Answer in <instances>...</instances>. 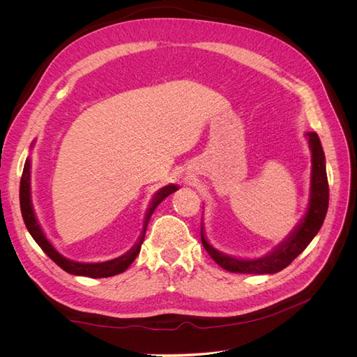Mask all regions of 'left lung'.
I'll use <instances>...</instances> for the list:
<instances>
[{"label": "left lung", "mask_w": 357, "mask_h": 357, "mask_svg": "<svg viewBox=\"0 0 357 357\" xmlns=\"http://www.w3.org/2000/svg\"><path fill=\"white\" fill-rule=\"evenodd\" d=\"M305 137L308 138L311 150V186L308 208L304 219L271 253L259 259H238L223 255L208 244L201 228V241L204 248L213 257V261L226 271L240 274H275L290 265L291 261H295V257L305 250L307 245L320 231L329 205L326 160L319 135L316 132H307Z\"/></svg>", "instance_id": "left-lung-1"}]
</instances>
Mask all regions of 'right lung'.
Masks as SVG:
<instances>
[{"mask_svg":"<svg viewBox=\"0 0 357 357\" xmlns=\"http://www.w3.org/2000/svg\"><path fill=\"white\" fill-rule=\"evenodd\" d=\"M31 160L26 158L25 160V167L22 172V178H20V190H19V198H20V211H22V218L26 225V229L29 231L32 238L36 240V243L41 247V250L45 252L53 262H55L58 266H61L63 271H67L73 275H83V277H91V278H104V277H113L116 274H121L126 271L128 266L131 265L135 257L139 253V248H142V244L144 241L146 236V229L150 218H152L153 211L156 210L158 205L164 201L168 195H171L172 192H176L178 188L176 185H168L165 188L159 189L155 197L150 202V207L147 208L146 213V219L143 225V231L142 235H139V240L137 244L131 248V250L126 252L125 255L119 256L116 259H112V261L107 262H98V264H82V262H74L70 261V259L63 257L55 247L52 245V243L46 238L45 232H43L40 223L37 222L34 208H32V202H31Z\"/></svg>","mask_w":357,"mask_h":357,"instance_id":"obj_1","label":"right lung"}]
</instances>
